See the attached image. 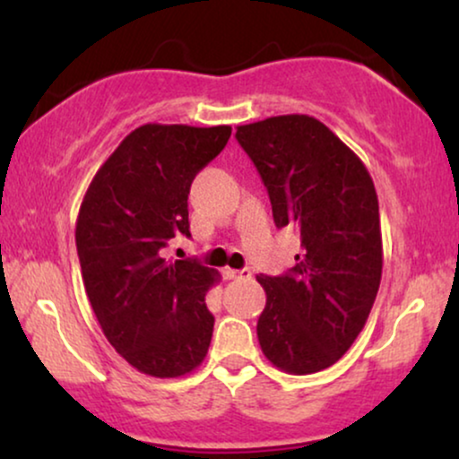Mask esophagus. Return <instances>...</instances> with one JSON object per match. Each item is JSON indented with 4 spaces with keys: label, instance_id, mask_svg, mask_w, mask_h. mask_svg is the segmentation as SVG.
<instances>
[{
    "label": "esophagus",
    "instance_id": "obj_1",
    "mask_svg": "<svg viewBox=\"0 0 459 459\" xmlns=\"http://www.w3.org/2000/svg\"><path fill=\"white\" fill-rule=\"evenodd\" d=\"M228 278L230 280H250V269H228Z\"/></svg>",
    "mask_w": 459,
    "mask_h": 459
}]
</instances>
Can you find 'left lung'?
I'll return each instance as SVG.
<instances>
[{
    "label": "left lung",
    "mask_w": 459,
    "mask_h": 459,
    "mask_svg": "<svg viewBox=\"0 0 459 459\" xmlns=\"http://www.w3.org/2000/svg\"><path fill=\"white\" fill-rule=\"evenodd\" d=\"M278 228L300 231L290 273L256 281L265 309L256 322L263 355L281 372L305 376L334 366L366 325L382 278L378 196L366 165L309 115L240 125Z\"/></svg>",
    "instance_id": "8db88e82"
}]
</instances>
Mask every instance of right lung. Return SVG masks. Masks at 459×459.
I'll use <instances>...</instances> for the list:
<instances>
[{"label":"right lung","instance_id":"right-lung-1","mask_svg":"<svg viewBox=\"0 0 459 459\" xmlns=\"http://www.w3.org/2000/svg\"><path fill=\"white\" fill-rule=\"evenodd\" d=\"M230 125L146 123L131 131L93 175L74 242L83 286L104 336L137 372L179 378L209 353L215 317L204 297L221 275L160 250L190 236L187 194L221 152Z\"/></svg>","mask_w":459,"mask_h":459}]
</instances>
